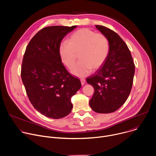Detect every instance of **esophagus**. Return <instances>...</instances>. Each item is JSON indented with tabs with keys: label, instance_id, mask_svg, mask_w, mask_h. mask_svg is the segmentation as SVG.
<instances>
[{
	"label": "esophagus",
	"instance_id": "34e87169",
	"mask_svg": "<svg viewBox=\"0 0 156 156\" xmlns=\"http://www.w3.org/2000/svg\"><path fill=\"white\" fill-rule=\"evenodd\" d=\"M80 81H81V83L82 85H83L84 83H85V79L84 78H81L80 79Z\"/></svg>",
	"mask_w": 156,
	"mask_h": 156
}]
</instances>
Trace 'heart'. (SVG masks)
<instances>
[{
	"mask_svg": "<svg viewBox=\"0 0 156 156\" xmlns=\"http://www.w3.org/2000/svg\"><path fill=\"white\" fill-rule=\"evenodd\" d=\"M110 42L105 35L83 28L73 33L69 41L61 42L59 54L62 63L70 69L74 66L78 53L80 61L72 73L80 77L87 76L92 69H99L106 61L110 53Z\"/></svg>",
	"mask_w": 156,
	"mask_h": 156,
	"instance_id": "b5f03b06",
	"label": "heart"
}]
</instances>
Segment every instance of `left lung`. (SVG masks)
<instances>
[{
  "instance_id": "8db88e82",
  "label": "left lung",
  "mask_w": 156,
  "mask_h": 156,
  "mask_svg": "<svg viewBox=\"0 0 156 156\" xmlns=\"http://www.w3.org/2000/svg\"><path fill=\"white\" fill-rule=\"evenodd\" d=\"M110 42V53L105 62L86 78L94 92L89 101L93 111L110 113L118 110L128 98L133 84L135 64L130 51L119 35L105 26L95 25Z\"/></svg>"
}]
</instances>
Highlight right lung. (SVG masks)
I'll return each instance as SVG.
<instances>
[{"label":"right lung","instance_id":"1","mask_svg":"<svg viewBox=\"0 0 156 156\" xmlns=\"http://www.w3.org/2000/svg\"><path fill=\"white\" fill-rule=\"evenodd\" d=\"M76 26H49L40 30L27 44L21 76L27 97L41 115L60 119L70 113V98L81 88L61 61L59 48L63 38Z\"/></svg>","mask_w":156,"mask_h":156}]
</instances>
